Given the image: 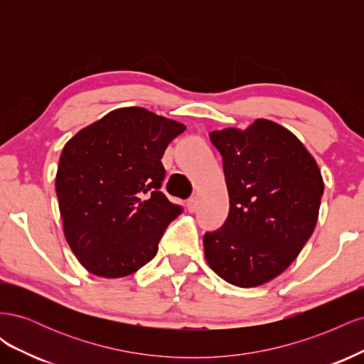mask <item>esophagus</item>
Listing matches in <instances>:
<instances>
[{
	"label": "esophagus",
	"mask_w": 364,
	"mask_h": 364,
	"mask_svg": "<svg viewBox=\"0 0 364 364\" xmlns=\"http://www.w3.org/2000/svg\"><path fill=\"white\" fill-rule=\"evenodd\" d=\"M186 209H188L190 213H194L196 209H197V200H196V197H190L188 200H186Z\"/></svg>",
	"instance_id": "34e87169"
}]
</instances>
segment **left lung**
Wrapping results in <instances>:
<instances>
[{
    "label": "left lung",
    "instance_id": "left-lung-1",
    "mask_svg": "<svg viewBox=\"0 0 364 364\" xmlns=\"http://www.w3.org/2000/svg\"><path fill=\"white\" fill-rule=\"evenodd\" d=\"M209 138L223 158L230 208L225 225L205 234V258L226 282L258 287L287 269L311 237L322 174L302 142L270 119Z\"/></svg>",
    "mask_w": 364,
    "mask_h": 364
}]
</instances>
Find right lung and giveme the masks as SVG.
<instances>
[{
    "mask_svg": "<svg viewBox=\"0 0 364 364\" xmlns=\"http://www.w3.org/2000/svg\"><path fill=\"white\" fill-rule=\"evenodd\" d=\"M185 126L144 107H121L65 144L56 174L63 234L82 266L123 278L155 258L182 213L161 191V162Z\"/></svg>",
    "mask_w": 364,
    "mask_h": 364,
    "instance_id": "1",
    "label": "right lung"
}]
</instances>
